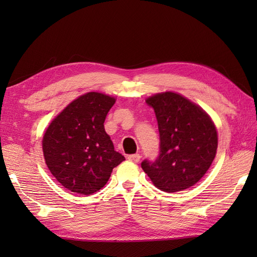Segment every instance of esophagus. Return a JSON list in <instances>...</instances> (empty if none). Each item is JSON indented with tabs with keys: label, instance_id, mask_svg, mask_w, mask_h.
<instances>
[{
	"label": "esophagus",
	"instance_id": "esophagus-1",
	"mask_svg": "<svg viewBox=\"0 0 257 257\" xmlns=\"http://www.w3.org/2000/svg\"><path fill=\"white\" fill-rule=\"evenodd\" d=\"M140 158H141V156L139 154H135V155H130L128 157V159L130 161H133V162H139L140 161Z\"/></svg>",
	"mask_w": 257,
	"mask_h": 257
}]
</instances>
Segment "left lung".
<instances>
[{
  "instance_id": "obj_1",
  "label": "left lung",
  "mask_w": 257,
  "mask_h": 257,
  "mask_svg": "<svg viewBox=\"0 0 257 257\" xmlns=\"http://www.w3.org/2000/svg\"><path fill=\"white\" fill-rule=\"evenodd\" d=\"M154 108L160 135L159 156L141 168L158 189L179 192L192 187L209 170L217 149L214 123L203 109L177 92L146 100Z\"/></svg>"
}]
</instances>
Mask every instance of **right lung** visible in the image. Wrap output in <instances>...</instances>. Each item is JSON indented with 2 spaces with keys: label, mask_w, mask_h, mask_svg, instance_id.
Listing matches in <instances>:
<instances>
[{
  "label": "right lung",
  "mask_w": 257,
  "mask_h": 257,
  "mask_svg": "<svg viewBox=\"0 0 257 257\" xmlns=\"http://www.w3.org/2000/svg\"><path fill=\"white\" fill-rule=\"evenodd\" d=\"M113 97L91 91L72 101L48 125L43 152L64 188L83 195L100 190L124 157L114 151L103 122Z\"/></svg>",
  "instance_id": "right-lung-1"
}]
</instances>
